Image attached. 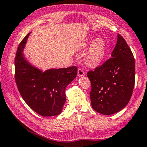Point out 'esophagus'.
Masks as SVG:
<instances>
[{"label": "esophagus", "mask_w": 147, "mask_h": 147, "mask_svg": "<svg viewBox=\"0 0 147 147\" xmlns=\"http://www.w3.org/2000/svg\"><path fill=\"white\" fill-rule=\"evenodd\" d=\"M78 76H84L85 75V73H84V70H83L82 69H78Z\"/></svg>", "instance_id": "obj_1"}]
</instances>
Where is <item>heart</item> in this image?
Here are the masks:
<instances>
[{
  "instance_id": "b5f03b06",
  "label": "heart",
  "mask_w": 147,
  "mask_h": 147,
  "mask_svg": "<svg viewBox=\"0 0 147 147\" xmlns=\"http://www.w3.org/2000/svg\"><path fill=\"white\" fill-rule=\"evenodd\" d=\"M87 46H91L86 55V61L89 65L96 66L104 61L107 54V45L102 38L89 39Z\"/></svg>"
}]
</instances>
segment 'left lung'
<instances>
[{
    "mask_svg": "<svg viewBox=\"0 0 147 147\" xmlns=\"http://www.w3.org/2000/svg\"><path fill=\"white\" fill-rule=\"evenodd\" d=\"M87 76L91 82L92 107L96 111L111 115L127 105L134 88L135 64L131 50L121 35H117L111 58L88 72Z\"/></svg>",
    "mask_w": 147,
    "mask_h": 147,
    "instance_id": "left-lung-1",
    "label": "left lung"
}]
</instances>
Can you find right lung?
I'll return each instance as SVG.
<instances>
[{
    "label": "right lung",
    "instance_id": "1",
    "mask_svg": "<svg viewBox=\"0 0 147 147\" xmlns=\"http://www.w3.org/2000/svg\"><path fill=\"white\" fill-rule=\"evenodd\" d=\"M28 34L18 47L15 57V80L28 106L43 117L60 114L66 101L65 89L77 74V67L52 69L43 72L28 63L22 53Z\"/></svg>",
    "mask_w": 147,
    "mask_h": 147
}]
</instances>
